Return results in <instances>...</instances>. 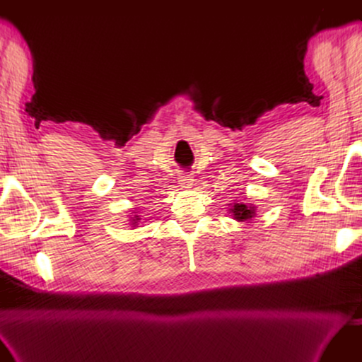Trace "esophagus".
Here are the masks:
<instances>
[{
    "label": "esophagus",
    "mask_w": 362,
    "mask_h": 362,
    "mask_svg": "<svg viewBox=\"0 0 362 362\" xmlns=\"http://www.w3.org/2000/svg\"><path fill=\"white\" fill-rule=\"evenodd\" d=\"M180 184L182 189H192L193 178L190 177V175H182V177H180Z\"/></svg>",
    "instance_id": "34e87169"
}]
</instances>
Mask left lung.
I'll return each instance as SVG.
<instances>
[{"label": "left lung", "instance_id": "8db88e82", "mask_svg": "<svg viewBox=\"0 0 362 362\" xmlns=\"http://www.w3.org/2000/svg\"><path fill=\"white\" fill-rule=\"evenodd\" d=\"M229 213L233 214V218H235L237 222H247V221H252V217L257 216V206L254 204L245 202V199L235 201L234 205H231V208H229Z\"/></svg>", "mask_w": 362, "mask_h": 362}]
</instances>
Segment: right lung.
I'll use <instances>...</instances> for the list:
<instances>
[{"label": "right lung", "instance_id": "right-lung-1", "mask_svg": "<svg viewBox=\"0 0 362 362\" xmlns=\"http://www.w3.org/2000/svg\"><path fill=\"white\" fill-rule=\"evenodd\" d=\"M129 221H131V225H133V226H136V225H139L137 222L140 221V217H139V216H134V217H129Z\"/></svg>", "mask_w": 362, "mask_h": 362}]
</instances>
